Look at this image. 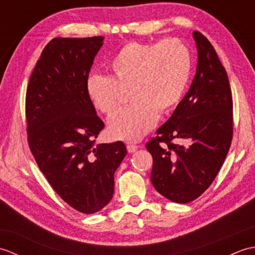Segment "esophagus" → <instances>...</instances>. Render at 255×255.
<instances>
[{
    "label": "esophagus",
    "mask_w": 255,
    "mask_h": 255,
    "mask_svg": "<svg viewBox=\"0 0 255 255\" xmlns=\"http://www.w3.org/2000/svg\"><path fill=\"white\" fill-rule=\"evenodd\" d=\"M138 149H139V147H138V145H136V144H128L127 145V150H128L129 153L136 152Z\"/></svg>",
    "instance_id": "obj_1"
}]
</instances>
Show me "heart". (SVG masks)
<instances>
[{"label": "heart", "instance_id": "heart-1", "mask_svg": "<svg viewBox=\"0 0 255 255\" xmlns=\"http://www.w3.org/2000/svg\"><path fill=\"white\" fill-rule=\"evenodd\" d=\"M107 70L110 77L89 75L86 93L97 111L111 116L124 102L123 91L130 90L133 104L108 121L107 131L113 139L138 141L154 126L158 114L181 102L191 78V53L176 39L131 41L110 59Z\"/></svg>", "mask_w": 255, "mask_h": 255}]
</instances>
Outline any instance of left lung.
Segmentation results:
<instances>
[{
  "label": "left lung",
  "instance_id": "8db88e82",
  "mask_svg": "<svg viewBox=\"0 0 255 255\" xmlns=\"http://www.w3.org/2000/svg\"><path fill=\"white\" fill-rule=\"evenodd\" d=\"M196 74L156 137L145 145L152 154L151 182L162 196L186 204L199 197L223 165L232 139V95L226 70L213 45L193 31ZM180 138L183 144H173Z\"/></svg>",
  "mask_w": 255,
  "mask_h": 255
}]
</instances>
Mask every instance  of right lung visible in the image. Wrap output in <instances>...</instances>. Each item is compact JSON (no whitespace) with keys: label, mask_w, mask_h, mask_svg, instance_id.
Listing matches in <instances>:
<instances>
[{"label":"right lung","mask_w":255,"mask_h":255,"mask_svg":"<svg viewBox=\"0 0 255 255\" xmlns=\"http://www.w3.org/2000/svg\"><path fill=\"white\" fill-rule=\"evenodd\" d=\"M104 37L53 38L37 61L26 92L32 155L51 187L83 214L111 202L114 174L127 154L122 141L99 143L104 128L86 80Z\"/></svg>","instance_id":"obj_1"}]
</instances>
